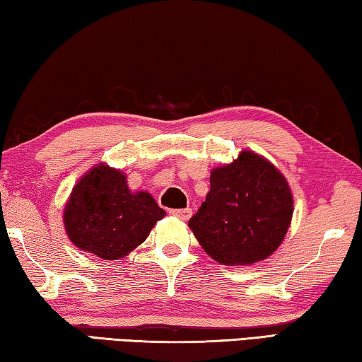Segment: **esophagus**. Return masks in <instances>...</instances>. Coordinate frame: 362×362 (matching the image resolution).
Instances as JSON below:
<instances>
[{
    "instance_id": "obj_1",
    "label": "esophagus",
    "mask_w": 362,
    "mask_h": 362,
    "mask_svg": "<svg viewBox=\"0 0 362 362\" xmlns=\"http://www.w3.org/2000/svg\"><path fill=\"white\" fill-rule=\"evenodd\" d=\"M170 214L180 220H188L189 217H192V209H188V207L187 209H173L170 211Z\"/></svg>"
}]
</instances>
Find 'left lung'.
I'll use <instances>...</instances> for the list:
<instances>
[{
	"instance_id": "left-lung-1",
	"label": "left lung",
	"mask_w": 362,
	"mask_h": 362,
	"mask_svg": "<svg viewBox=\"0 0 362 362\" xmlns=\"http://www.w3.org/2000/svg\"><path fill=\"white\" fill-rule=\"evenodd\" d=\"M293 199L284 175L254 151L211 173V192L189 218L196 240L222 265L267 259L283 243Z\"/></svg>"
}]
</instances>
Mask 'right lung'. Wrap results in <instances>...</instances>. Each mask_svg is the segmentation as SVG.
I'll return each instance as SVG.
<instances>
[{
    "mask_svg": "<svg viewBox=\"0 0 362 362\" xmlns=\"http://www.w3.org/2000/svg\"><path fill=\"white\" fill-rule=\"evenodd\" d=\"M164 216L151 194L131 192L121 170L97 164L73 188L64 223L76 247L118 260L142 244Z\"/></svg>",
    "mask_w": 362,
    "mask_h": 362,
    "instance_id": "1",
    "label": "right lung"
}]
</instances>
